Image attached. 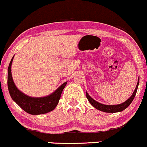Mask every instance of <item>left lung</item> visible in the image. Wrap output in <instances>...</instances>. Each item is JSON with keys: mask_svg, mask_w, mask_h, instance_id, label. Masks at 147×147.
Returning a JSON list of instances; mask_svg holds the SVG:
<instances>
[{"mask_svg": "<svg viewBox=\"0 0 147 147\" xmlns=\"http://www.w3.org/2000/svg\"><path fill=\"white\" fill-rule=\"evenodd\" d=\"M139 85V78L138 80V84L136 85V89L134 92L132 94V95L131 97L127 99L126 101L121 104H118V105H104V104L100 103V102H97L96 100L93 99L92 97L88 94V93L86 92V97H87L88 100H89V102H90V104L93 106L94 107H95L96 109H98V110L102 111V112H107V113H115V112H122L124 109H125L128 107L129 105L131 103V102L133 101L134 97H135L136 92H137L138 87Z\"/></svg>", "mask_w": 147, "mask_h": 147, "instance_id": "8db88e82", "label": "left lung"}]
</instances>
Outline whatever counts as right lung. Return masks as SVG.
Listing matches in <instances>:
<instances>
[{
	"mask_svg": "<svg viewBox=\"0 0 147 147\" xmlns=\"http://www.w3.org/2000/svg\"><path fill=\"white\" fill-rule=\"evenodd\" d=\"M14 57V56H13ZM13 57L8 67L7 86L11 98L28 114L32 115L43 114L50 112L55 108L61 97L63 88L67 82L60 86L54 92L45 97H31L24 94L18 89L14 84L11 75V63Z\"/></svg>",
	"mask_w": 147,
	"mask_h": 147,
	"instance_id": "1",
	"label": "right lung"
}]
</instances>
